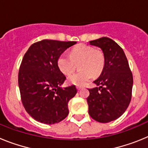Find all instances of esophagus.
I'll use <instances>...</instances> for the list:
<instances>
[{
	"instance_id": "obj_1",
	"label": "esophagus",
	"mask_w": 148,
	"mask_h": 148,
	"mask_svg": "<svg viewBox=\"0 0 148 148\" xmlns=\"http://www.w3.org/2000/svg\"><path fill=\"white\" fill-rule=\"evenodd\" d=\"M76 88H77V90H82V87H78V86H77V87H76Z\"/></svg>"
}]
</instances>
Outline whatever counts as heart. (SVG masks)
Masks as SVG:
<instances>
[{
  "mask_svg": "<svg viewBox=\"0 0 148 148\" xmlns=\"http://www.w3.org/2000/svg\"><path fill=\"white\" fill-rule=\"evenodd\" d=\"M81 61L79 70L82 71L68 76V83L78 86L85 84L92 75L97 76L101 73L104 65L103 53L95 50L91 46L78 44L71 50L70 56L62 53L57 61L59 70L64 75H69L74 70L75 62Z\"/></svg>",
  "mask_w": 148,
  "mask_h": 148,
  "instance_id": "obj_1",
  "label": "heart"
}]
</instances>
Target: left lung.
<instances>
[{
	"mask_svg": "<svg viewBox=\"0 0 148 148\" xmlns=\"http://www.w3.org/2000/svg\"><path fill=\"white\" fill-rule=\"evenodd\" d=\"M90 44L101 49L104 65L100 76L93 82L99 87L89 89V114L99 122H110L119 118L129 106L133 75L124 51L114 40L103 37Z\"/></svg>",
	"mask_w": 148,
	"mask_h": 148,
	"instance_id": "obj_1",
	"label": "left lung"
}]
</instances>
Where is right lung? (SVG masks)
I'll return each mask as SVG.
<instances>
[{
    "label": "right lung",
    "mask_w": 148,
    "mask_h": 148,
    "mask_svg": "<svg viewBox=\"0 0 148 148\" xmlns=\"http://www.w3.org/2000/svg\"><path fill=\"white\" fill-rule=\"evenodd\" d=\"M76 41L42 40L32 44L23 56L18 86L26 111L36 121L53 125L69 114L68 102L75 85L61 87L66 77L57 64L58 57Z\"/></svg>",
    "instance_id": "right-lung-1"
}]
</instances>
